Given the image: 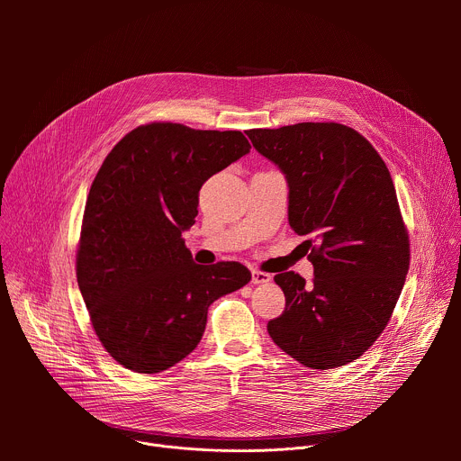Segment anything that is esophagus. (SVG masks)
<instances>
[{
	"label": "esophagus",
	"instance_id": "esophagus-1",
	"mask_svg": "<svg viewBox=\"0 0 461 461\" xmlns=\"http://www.w3.org/2000/svg\"><path fill=\"white\" fill-rule=\"evenodd\" d=\"M272 281V276L270 274H265V272H258V270H253L251 272V285H267Z\"/></svg>",
	"mask_w": 461,
	"mask_h": 461
}]
</instances>
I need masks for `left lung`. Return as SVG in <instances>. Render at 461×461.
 Instances as JSON below:
<instances>
[{
  "label": "left lung",
  "instance_id": "left-lung-1",
  "mask_svg": "<svg viewBox=\"0 0 461 461\" xmlns=\"http://www.w3.org/2000/svg\"><path fill=\"white\" fill-rule=\"evenodd\" d=\"M288 184V222L308 240L313 281L274 277L286 297L268 322L274 343L304 366L328 370L381 336L409 272V235L390 173L357 131L303 122L246 131Z\"/></svg>",
  "mask_w": 461,
  "mask_h": 461
}]
</instances>
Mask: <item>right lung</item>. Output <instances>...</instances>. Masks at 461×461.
<instances>
[{
    "label": "right lung",
    "instance_id": "obj_1",
    "mask_svg": "<svg viewBox=\"0 0 461 461\" xmlns=\"http://www.w3.org/2000/svg\"><path fill=\"white\" fill-rule=\"evenodd\" d=\"M251 149L240 131L148 123L127 133L96 173L84 212L77 277L104 348L157 374L201 343L208 308L249 283L239 262L194 265L182 233L199 191Z\"/></svg>",
    "mask_w": 461,
    "mask_h": 461
}]
</instances>
